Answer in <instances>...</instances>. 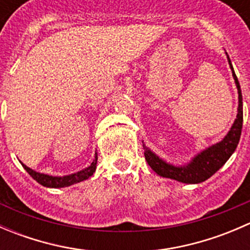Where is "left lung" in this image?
Masks as SVG:
<instances>
[{"label":"left lung","instance_id":"obj_1","mask_svg":"<svg viewBox=\"0 0 250 250\" xmlns=\"http://www.w3.org/2000/svg\"><path fill=\"white\" fill-rule=\"evenodd\" d=\"M226 55H228V53H226ZM228 60L231 70H232V76L234 78L237 90H238V109H237L238 113H237L232 127L223 140L209 146L202 152L196 155L192 158V161L186 166H173L170 163H167L162 158L158 157L155 152H152L150 148L143 145L146 162L152 168L153 172L157 173L160 176L174 179V180L185 184L202 183L218 172L236 150L239 138H241L242 125H243V103H242L241 85H239L238 78L234 74L233 66L231 64L229 55Z\"/></svg>","mask_w":250,"mask_h":250}]
</instances>
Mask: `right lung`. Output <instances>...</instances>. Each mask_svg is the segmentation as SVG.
<instances>
[{
  "instance_id": "right-lung-1",
  "label": "right lung",
  "mask_w": 250,
  "mask_h": 250,
  "mask_svg": "<svg viewBox=\"0 0 250 250\" xmlns=\"http://www.w3.org/2000/svg\"><path fill=\"white\" fill-rule=\"evenodd\" d=\"M97 161H98V153L95 152V158L93 160V162L90 163L89 167H87L85 169L80 170V172L70 174V175H65V176H53V175H48V174H43V173H39L36 170L31 169V168L26 167L24 163H21V166L24 167V169L26 170L30 175L32 176L34 180H36L37 183L41 184L42 186H46V188H65V186H70L74 185V184L80 183V181L85 180L89 176L93 175V173L95 172L97 169Z\"/></svg>"
}]
</instances>
